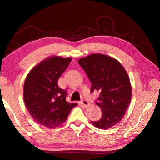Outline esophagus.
Segmentation results:
<instances>
[{"instance_id":"esophagus-1","label":"esophagus","mask_w":160,"mask_h":160,"mask_svg":"<svg viewBox=\"0 0 160 160\" xmlns=\"http://www.w3.org/2000/svg\"><path fill=\"white\" fill-rule=\"evenodd\" d=\"M81 104H82V105H83L84 107H86L89 105V102L85 99H82V100H81Z\"/></svg>"}]
</instances>
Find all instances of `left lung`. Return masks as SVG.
<instances>
[{
    "label": "left lung",
    "instance_id": "8db88e82",
    "mask_svg": "<svg viewBox=\"0 0 160 160\" xmlns=\"http://www.w3.org/2000/svg\"><path fill=\"white\" fill-rule=\"evenodd\" d=\"M78 63L90 80V91L100 92L96 104L102 110V117L92 123L100 129L112 128L123 118L131 102L128 73L117 60L103 54H92L80 58Z\"/></svg>",
    "mask_w": 160,
    "mask_h": 160
}]
</instances>
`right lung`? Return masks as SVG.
Masks as SVG:
<instances>
[{"label":"right lung","mask_w":160,"mask_h":160,"mask_svg":"<svg viewBox=\"0 0 160 160\" xmlns=\"http://www.w3.org/2000/svg\"><path fill=\"white\" fill-rule=\"evenodd\" d=\"M71 58H48L33 68L24 84V101L34 121L47 128L59 126L68 116L76 103L66 102L67 92L58 80L68 66Z\"/></svg>","instance_id":"right-lung-1"}]
</instances>
